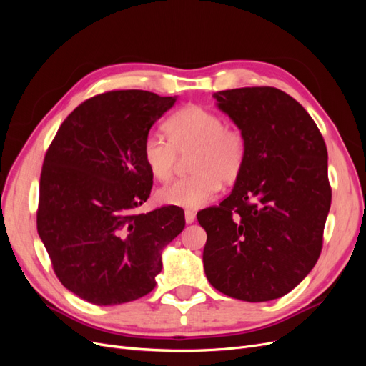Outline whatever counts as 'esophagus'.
<instances>
[{"label": "esophagus", "mask_w": 366, "mask_h": 366, "mask_svg": "<svg viewBox=\"0 0 366 366\" xmlns=\"http://www.w3.org/2000/svg\"><path fill=\"white\" fill-rule=\"evenodd\" d=\"M184 219H186V223H187V224L194 223V221H195V212H194V210L187 209L186 212H184Z\"/></svg>", "instance_id": "obj_1"}]
</instances>
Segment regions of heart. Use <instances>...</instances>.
Segmentation results:
<instances>
[{"mask_svg":"<svg viewBox=\"0 0 366 366\" xmlns=\"http://www.w3.org/2000/svg\"><path fill=\"white\" fill-rule=\"evenodd\" d=\"M168 139L149 132L142 143V160L157 182H169L182 157L192 174L159 191V200L197 209L217 195L221 183H235L247 160V140L227 127L219 114L200 105H187L166 120Z\"/></svg>","mask_w":366,"mask_h":366,"instance_id":"1","label":"heart"}]
</instances>
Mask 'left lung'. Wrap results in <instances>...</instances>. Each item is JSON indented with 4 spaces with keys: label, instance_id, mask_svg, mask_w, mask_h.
<instances>
[{
    "label": "left lung",
    "instance_id": "8db88e82",
    "mask_svg": "<svg viewBox=\"0 0 366 366\" xmlns=\"http://www.w3.org/2000/svg\"><path fill=\"white\" fill-rule=\"evenodd\" d=\"M247 140L244 171L218 206L200 210L207 281L230 297L264 302L315 267L331 204L328 154L305 108L273 86L214 94Z\"/></svg>",
    "mask_w": 366,
    "mask_h": 366
}]
</instances>
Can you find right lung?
<instances>
[{
	"mask_svg": "<svg viewBox=\"0 0 366 366\" xmlns=\"http://www.w3.org/2000/svg\"><path fill=\"white\" fill-rule=\"evenodd\" d=\"M175 97L113 90L77 105L44 157L38 234L61 284L86 302L136 301L156 287L162 250L184 229L179 206L148 214L142 143Z\"/></svg>",
	"mask_w": 366,
	"mask_h": 366,
	"instance_id": "add662e5",
	"label": "right lung"
}]
</instances>
